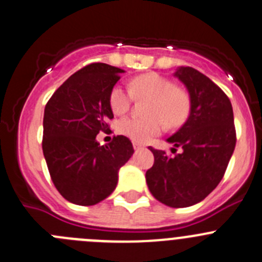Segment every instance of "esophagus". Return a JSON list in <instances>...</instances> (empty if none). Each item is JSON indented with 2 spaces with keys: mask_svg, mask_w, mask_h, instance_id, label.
<instances>
[{
  "mask_svg": "<svg viewBox=\"0 0 262 262\" xmlns=\"http://www.w3.org/2000/svg\"><path fill=\"white\" fill-rule=\"evenodd\" d=\"M141 148H143V145H141V144L134 143V149H135V150H139V149H141Z\"/></svg>",
  "mask_w": 262,
  "mask_h": 262,
  "instance_id": "34e87169",
  "label": "esophagus"
}]
</instances>
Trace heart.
I'll list each match as a JSON object with an SVG mask.
<instances>
[{"label": "heart", "mask_w": 262, "mask_h": 262, "mask_svg": "<svg viewBox=\"0 0 262 262\" xmlns=\"http://www.w3.org/2000/svg\"><path fill=\"white\" fill-rule=\"evenodd\" d=\"M148 100L145 114L149 117H127L119 121L118 131L135 143H146L158 135L164 126L180 127L190 113V98L188 92L173 86L170 79L157 73L135 77L129 82V91L121 86L113 87L109 104L114 114H124L131 106L133 99Z\"/></svg>", "instance_id": "obj_1"}]
</instances>
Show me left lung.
Here are the masks:
<instances>
[{
  "mask_svg": "<svg viewBox=\"0 0 262 262\" xmlns=\"http://www.w3.org/2000/svg\"><path fill=\"white\" fill-rule=\"evenodd\" d=\"M190 98L188 119L167 141L183 151L168 157L149 146L154 164L146 171L154 198L168 207H189L203 201L223 179L235 148L233 106L225 92L190 67L173 73Z\"/></svg>",
  "mask_w": 262,
  "mask_h": 262,
  "instance_id": "1",
  "label": "left lung"
}]
</instances>
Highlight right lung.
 I'll return each mask as SVG.
<instances>
[{
    "mask_svg": "<svg viewBox=\"0 0 262 262\" xmlns=\"http://www.w3.org/2000/svg\"><path fill=\"white\" fill-rule=\"evenodd\" d=\"M123 69L90 64L72 74L45 106L42 150L52 183L71 203L94 206L111 195L118 171L134 154L123 135L100 145L113 118L109 96Z\"/></svg>",
    "mask_w": 262,
    "mask_h": 262,
    "instance_id": "obj_1",
    "label": "right lung"
}]
</instances>
